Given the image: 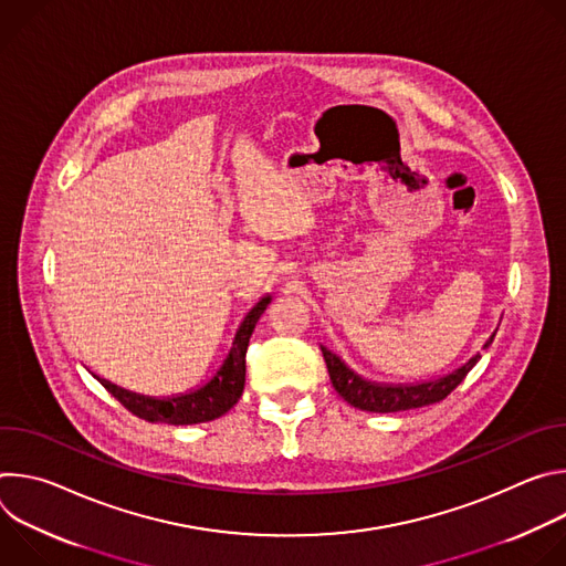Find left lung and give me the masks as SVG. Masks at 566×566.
Returning <instances> with one entry per match:
<instances>
[{"mask_svg":"<svg viewBox=\"0 0 566 566\" xmlns=\"http://www.w3.org/2000/svg\"><path fill=\"white\" fill-rule=\"evenodd\" d=\"M495 334H497V329L493 332V336L486 343H483L481 349H489L493 345ZM319 349H322V356H325V363H327V369H329L336 391L349 402V406L365 410V412H376V415L417 410V408H426V406H432V402L443 400L481 358V352H476L457 369H452L439 378H430V380H421V382H378V380H369V378L360 376L358 371H354L329 347L319 345Z\"/></svg>","mask_w":566,"mask_h":566,"instance_id":"8db88e82","label":"left lung"}]
</instances>
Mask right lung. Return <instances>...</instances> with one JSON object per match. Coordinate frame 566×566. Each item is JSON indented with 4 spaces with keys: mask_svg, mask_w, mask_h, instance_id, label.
Returning <instances> with one entry per match:
<instances>
[{
    "mask_svg": "<svg viewBox=\"0 0 566 566\" xmlns=\"http://www.w3.org/2000/svg\"><path fill=\"white\" fill-rule=\"evenodd\" d=\"M271 293L260 297L251 311L244 315V319L239 322V327L234 332L230 352L226 354L223 363L219 369L199 387L184 391V394H172V396H145L129 391L125 387L114 385L107 378H101V385L118 398L123 406L136 415L138 419H145L149 423H168V426H195V423H206L223 417L234 402L241 398V391H244L247 382V349L249 340L253 336V329L258 325L260 315L266 311L271 302Z\"/></svg>",
    "mask_w": 566,
    "mask_h": 566,
    "instance_id": "add662e5",
    "label": "right lung"
}]
</instances>
